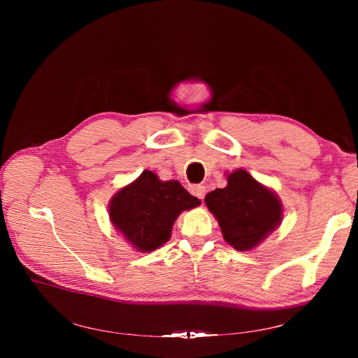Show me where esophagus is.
I'll list each match as a JSON object with an SVG mask.
<instances>
[{
    "instance_id": "esophagus-1",
    "label": "esophagus",
    "mask_w": 358,
    "mask_h": 358,
    "mask_svg": "<svg viewBox=\"0 0 358 358\" xmlns=\"http://www.w3.org/2000/svg\"><path fill=\"white\" fill-rule=\"evenodd\" d=\"M191 192H192V196H196L200 200H203L204 196H206V187H203V185H194V187H191Z\"/></svg>"
}]
</instances>
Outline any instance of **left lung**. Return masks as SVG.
<instances>
[{
  "label": "left lung",
  "mask_w": 358,
  "mask_h": 358,
  "mask_svg": "<svg viewBox=\"0 0 358 358\" xmlns=\"http://www.w3.org/2000/svg\"><path fill=\"white\" fill-rule=\"evenodd\" d=\"M216 216L227 243L237 251H249L280 222L282 206L272 191L245 170L229 176V185L216 188L204 199Z\"/></svg>",
  "instance_id": "1"
}]
</instances>
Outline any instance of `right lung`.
<instances>
[{
  "label": "right lung",
  "instance_id": "add662e5",
  "mask_svg": "<svg viewBox=\"0 0 358 358\" xmlns=\"http://www.w3.org/2000/svg\"><path fill=\"white\" fill-rule=\"evenodd\" d=\"M201 203L178 180L162 182L145 170L110 201V220L127 241L142 252L155 251L170 239L173 222L182 210Z\"/></svg>",
  "mask_w": 358,
  "mask_h": 358
}]
</instances>
